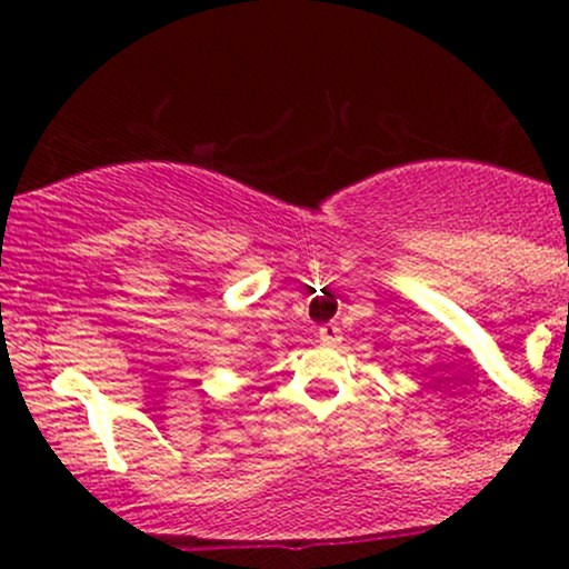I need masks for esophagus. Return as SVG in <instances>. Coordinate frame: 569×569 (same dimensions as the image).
Here are the masks:
<instances>
[{"instance_id": "34e87169", "label": "esophagus", "mask_w": 569, "mask_h": 569, "mask_svg": "<svg viewBox=\"0 0 569 569\" xmlns=\"http://www.w3.org/2000/svg\"><path fill=\"white\" fill-rule=\"evenodd\" d=\"M318 339H321L323 345H329V348H335V345L342 342V329H339L337 323H326L318 329Z\"/></svg>"}]
</instances>
